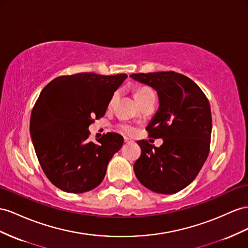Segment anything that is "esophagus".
<instances>
[{"label": "esophagus", "instance_id": "1", "mask_svg": "<svg viewBox=\"0 0 248 248\" xmlns=\"http://www.w3.org/2000/svg\"><path fill=\"white\" fill-rule=\"evenodd\" d=\"M131 142H133V140H131V139L124 138V143H131Z\"/></svg>", "mask_w": 248, "mask_h": 248}]
</instances>
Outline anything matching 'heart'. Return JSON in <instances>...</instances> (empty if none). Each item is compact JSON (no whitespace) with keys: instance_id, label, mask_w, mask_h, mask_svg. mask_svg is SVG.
Instances as JSON below:
<instances>
[{"instance_id":"heart-1","label":"heart","mask_w":248,"mask_h":248,"mask_svg":"<svg viewBox=\"0 0 248 248\" xmlns=\"http://www.w3.org/2000/svg\"><path fill=\"white\" fill-rule=\"evenodd\" d=\"M151 95H155V94H154L153 91L151 90V89L142 87V88H139V89H137V90H136V92H135V98H136V100L138 101V104H139L143 99L151 96ZM116 97H117V92H115V93L112 95V97L110 99V103H109V106L113 105L114 100L116 99ZM118 129H119L120 132L124 133V134H126V135H132V134H134V132H135L134 126H132L131 124H119Z\"/></svg>"}]
</instances>
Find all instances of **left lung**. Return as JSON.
Masks as SVG:
<instances>
[{"instance_id":"obj_1","label":"left lung","mask_w":248,"mask_h":248,"mask_svg":"<svg viewBox=\"0 0 248 248\" xmlns=\"http://www.w3.org/2000/svg\"><path fill=\"white\" fill-rule=\"evenodd\" d=\"M156 90L159 109L147 130L162 138L156 148L137 141L141 155L134 172L142 186L159 194H175L186 187L200 172L209 152L211 106L205 94L187 76L174 71L130 75Z\"/></svg>"}]
</instances>
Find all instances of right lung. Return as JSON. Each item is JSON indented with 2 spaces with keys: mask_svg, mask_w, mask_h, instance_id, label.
Returning a JSON list of instances; mask_svg holds the SVG:
<instances>
[{
  "mask_svg": "<svg viewBox=\"0 0 248 248\" xmlns=\"http://www.w3.org/2000/svg\"><path fill=\"white\" fill-rule=\"evenodd\" d=\"M126 74L62 75L43 89L30 117V135L44 173L56 187L80 194L100 185L124 137L107 133L89 140L88 128L105 115Z\"/></svg>",
  "mask_w": 248,
  "mask_h": 248,
  "instance_id": "right-lung-1",
  "label": "right lung"
}]
</instances>
